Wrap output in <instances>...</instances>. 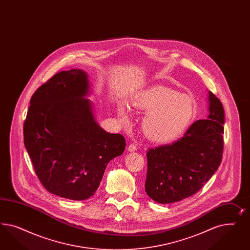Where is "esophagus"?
<instances>
[{
  "instance_id": "obj_1",
  "label": "esophagus",
  "mask_w": 250,
  "mask_h": 250,
  "mask_svg": "<svg viewBox=\"0 0 250 250\" xmlns=\"http://www.w3.org/2000/svg\"><path fill=\"white\" fill-rule=\"evenodd\" d=\"M127 149H128V151L130 152L136 151V149H137V146H136V144L131 143V144L129 145Z\"/></svg>"
}]
</instances>
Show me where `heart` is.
I'll list each match as a JSON object with an SVG mask.
<instances>
[{
  "label": "heart",
  "instance_id": "1",
  "mask_svg": "<svg viewBox=\"0 0 250 250\" xmlns=\"http://www.w3.org/2000/svg\"><path fill=\"white\" fill-rule=\"evenodd\" d=\"M132 106L147 112L142 122L145 135L157 143H167L182 136L195 114L193 101L184 93L161 85L140 91L132 101ZM122 119H128L125 107L119 109Z\"/></svg>",
  "mask_w": 250,
  "mask_h": 250
}]
</instances>
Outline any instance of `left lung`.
<instances>
[{
  "label": "left lung",
  "instance_id": "obj_1",
  "mask_svg": "<svg viewBox=\"0 0 250 250\" xmlns=\"http://www.w3.org/2000/svg\"><path fill=\"white\" fill-rule=\"evenodd\" d=\"M209 115L194 122L172 144L150 148L145 189L159 204H171L195 194L221 164L225 111L209 91Z\"/></svg>",
  "mask_w": 250,
  "mask_h": 250
}]
</instances>
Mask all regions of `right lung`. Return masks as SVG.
I'll use <instances>...</instances> for the list:
<instances>
[{
	"label": "right lung",
	"mask_w": 250,
	"mask_h": 250,
	"mask_svg": "<svg viewBox=\"0 0 250 250\" xmlns=\"http://www.w3.org/2000/svg\"><path fill=\"white\" fill-rule=\"evenodd\" d=\"M82 69L61 71L31 97L23 143L46 190L82 201L98 189L107 164L121 156L125 139L99 126Z\"/></svg>",
	"instance_id": "obj_1"
}]
</instances>
